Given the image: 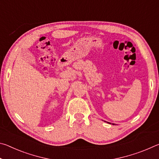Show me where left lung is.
I'll return each mask as SVG.
<instances>
[{
	"label": "left lung",
	"mask_w": 159,
	"mask_h": 159,
	"mask_svg": "<svg viewBox=\"0 0 159 159\" xmlns=\"http://www.w3.org/2000/svg\"><path fill=\"white\" fill-rule=\"evenodd\" d=\"M110 124H111V123H110ZM113 125H114V124H113Z\"/></svg>",
	"instance_id": "left-lung-1"
}]
</instances>
